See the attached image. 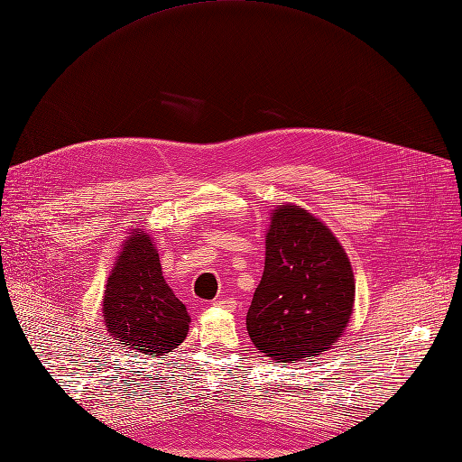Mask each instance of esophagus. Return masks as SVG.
Here are the masks:
<instances>
[{
    "mask_svg": "<svg viewBox=\"0 0 462 462\" xmlns=\"http://www.w3.org/2000/svg\"><path fill=\"white\" fill-rule=\"evenodd\" d=\"M215 306L218 308H225V310H236V300L234 298H228V296H220L215 300Z\"/></svg>",
    "mask_w": 462,
    "mask_h": 462,
    "instance_id": "34e87169",
    "label": "esophagus"
}]
</instances>
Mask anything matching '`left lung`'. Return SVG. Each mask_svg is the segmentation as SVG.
Wrapping results in <instances>:
<instances>
[{
	"label": "left lung",
	"instance_id": "1",
	"mask_svg": "<svg viewBox=\"0 0 462 462\" xmlns=\"http://www.w3.org/2000/svg\"><path fill=\"white\" fill-rule=\"evenodd\" d=\"M353 302L355 277L342 244L304 208L279 206L247 311L258 351L277 363L323 355L346 330Z\"/></svg>",
	"mask_w": 462,
	"mask_h": 462
}]
</instances>
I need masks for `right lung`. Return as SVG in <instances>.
Wrapping results in <instances>:
<instances>
[{"label": "right lung", "instance_id": "obj_1", "mask_svg": "<svg viewBox=\"0 0 462 462\" xmlns=\"http://www.w3.org/2000/svg\"><path fill=\"white\" fill-rule=\"evenodd\" d=\"M104 323L125 347L162 358L183 344L190 317L168 287L147 232L134 228L107 277Z\"/></svg>", "mask_w": 462, "mask_h": 462}]
</instances>
